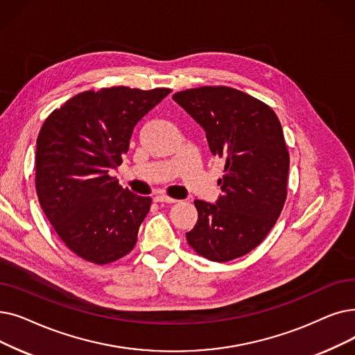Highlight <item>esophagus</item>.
Returning a JSON list of instances; mask_svg holds the SVG:
<instances>
[{"label": "esophagus", "instance_id": "1", "mask_svg": "<svg viewBox=\"0 0 355 355\" xmlns=\"http://www.w3.org/2000/svg\"><path fill=\"white\" fill-rule=\"evenodd\" d=\"M153 200H155V202H158V203H168V205H171V203H175V202H177L175 198L168 197V196H165V194H157L155 197H153Z\"/></svg>", "mask_w": 355, "mask_h": 355}]
</instances>
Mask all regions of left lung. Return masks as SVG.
<instances>
[{
  "mask_svg": "<svg viewBox=\"0 0 355 355\" xmlns=\"http://www.w3.org/2000/svg\"><path fill=\"white\" fill-rule=\"evenodd\" d=\"M180 104L206 132L213 155L226 159L216 203L196 200L191 248L216 263L239 258L264 241L287 197L288 150L272 109L229 87L175 92Z\"/></svg>",
  "mask_w": 355,
  "mask_h": 355,
  "instance_id": "left-lung-1",
  "label": "left lung"
}]
</instances>
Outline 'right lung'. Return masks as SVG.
<instances>
[{"label":"right lung","instance_id":"right-lung-1","mask_svg":"<svg viewBox=\"0 0 355 355\" xmlns=\"http://www.w3.org/2000/svg\"><path fill=\"white\" fill-rule=\"evenodd\" d=\"M171 89L85 91L56 109L40 129L36 191L59 238L78 257L109 264L129 254L152 200L119 186L110 173L135 126Z\"/></svg>","mask_w":355,"mask_h":355}]
</instances>
